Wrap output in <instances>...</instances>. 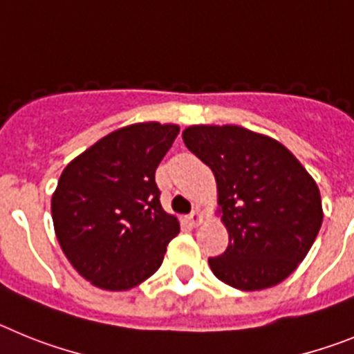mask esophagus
I'll list each match as a JSON object with an SVG mask.
<instances>
[{
	"label": "esophagus",
	"mask_w": 354,
	"mask_h": 354,
	"mask_svg": "<svg viewBox=\"0 0 354 354\" xmlns=\"http://www.w3.org/2000/svg\"><path fill=\"white\" fill-rule=\"evenodd\" d=\"M187 220H189V223H192L193 227H198V225L202 223V221H204V214H202V212H200L198 209H195V211H193L192 214H189V218H187Z\"/></svg>",
	"instance_id": "34e87169"
}]
</instances>
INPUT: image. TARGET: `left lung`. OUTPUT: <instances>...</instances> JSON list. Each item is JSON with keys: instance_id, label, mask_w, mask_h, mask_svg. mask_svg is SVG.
<instances>
[{"instance_id": "obj_1", "label": "left lung", "mask_w": 354, "mask_h": 354, "mask_svg": "<svg viewBox=\"0 0 354 354\" xmlns=\"http://www.w3.org/2000/svg\"><path fill=\"white\" fill-rule=\"evenodd\" d=\"M183 140L212 170L228 246L209 259L227 286L261 290L286 280L323 223L315 180L277 140L239 126H192Z\"/></svg>"}]
</instances>
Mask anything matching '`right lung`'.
I'll return each mask as SVG.
<instances>
[{
  "instance_id": "add662e5",
  "label": "right lung",
  "mask_w": 354,
  "mask_h": 354,
  "mask_svg": "<svg viewBox=\"0 0 354 354\" xmlns=\"http://www.w3.org/2000/svg\"><path fill=\"white\" fill-rule=\"evenodd\" d=\"M177 134L179 126L159 122L122 127L62 171L51 200L56 237L74 270L95 287L140 286L179 234L154 177Z\"/></svg>"
}]
</instances>
